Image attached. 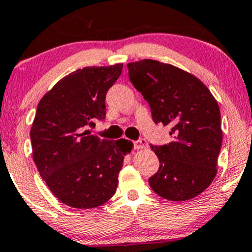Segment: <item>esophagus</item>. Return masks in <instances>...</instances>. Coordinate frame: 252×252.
Masks as SVG:
<instances>
[{
    "instance_id": "obj_1",
    "label": "esophagus",
    "mask_w": 252,
    "mask_h": 252,
    "mask_svg": "<svg viewBox=\"0 0 252 252\" xmlns=\"http://www.w3.org/2000/svg\"><path fill=\"white\" fill-rule=\"evenodd\" d=\"M134 147H135V149H146V148H148V142H147L144 138H141V140L134 142Z\"/></svg>"
}]
</instances>
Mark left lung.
I'll return each instance as SVG.
<instances>
[{"label":"left lung","mask_w":252,"mask_h":252,"mask_svg":"<svg viewBox=\"0 0 252 252\" xmlns=\"http://www.w3.org/2000/svg\"><path fill=\"white\" fill-rule=\"evenodd\" d=\"M130 82L149 103L153 121L170 126V142L150 144L160 161L149 185L170 201L198 196L217 175L222 130L218 102L189 72L143 59L129 63Z\"/></svg>","instance_id":"obj_1"}]
</instances>
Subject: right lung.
Wrapping results in <instances>:
<instances>
[{"instance_id": "right-lung-1", "label": "right lung", "mask_w": 252, "mask_h": 252, "mask_svg": "<svg viewBox=\"0 0 252 252\" xmlns=\"http://www.w3.org/2000/svg\"><path fill=\"white\" fill-rule=\"evenodd\" d=\"M123 63L79 68L45 94L31 128L33 160L51 192L67 206H100L115 194L131 141L100 140L88 126L105 118V94Z\"/></svg>"}]
</instances>
